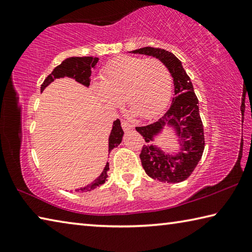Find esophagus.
I'll use <instances>...</instances> for the list:
<instances>
[{"label": "esophagus", "mask_w": 252, "mask_h": 252, "mask_svg": "<svg viewBox=\"0 0 252 252\" xmlns=\"http://www.w3.org/2000/svg\"><path fill=\"white\" fill-rule=\"evenodd\" d=\"M121 126H122V129L125 131H129V130L132 129V127H133L132 123H130L129 121H126V120H121Z\"/></svg>", "instance_id": "34e87169"}]
</instances>
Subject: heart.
I'll return each instance as SVG.
<instances>
[{"instance_id":"b5f03b06","label":"heart","mask_w":252,"mask_h":252,"mask_svg":"<svg viewBox=\"0 0 252 252\" xmlns=\"http://www.w3.org/2000/svg\"><path fill=\"white\" fill-rule=\"evenodd\" d=\"M100 79L93 90L102 103L116 108L125 99L126 108L141 119L162 112L171 96V73L156 58L114 59L102 69Z\"/></svg>"}]
</instances>
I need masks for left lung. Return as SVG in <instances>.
<instances>
[{"instance_id": "left-lung-1", "label": "left lung", "mask_w": 252, "mask_h": 252, "mask_svg": "<svg viewBox=\"0 0 252 252\" xmlns=\"http://www.w3.org/2000/svg\"><path fill=\"white\" fill-rule=\"evenodd\" d=\"M132 52L151 55L163 62L173 78L176 95L163 117L151 125L135 127L147 142L140 153L142 167L148 176L156 180L168 183L181 182L193 172L204 150L203 125L193 85L180 60L169 51L146 46ZM165 124L172 125L181 139L182 149L176 156L165 155L158 148L148 144L153 135L158 133Z\"/></svg>"}]
</instances>
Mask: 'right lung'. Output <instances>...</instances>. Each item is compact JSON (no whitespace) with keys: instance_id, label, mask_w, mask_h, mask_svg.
<instances>
[{"instance_id":"add662e5","label":"right lung","mask_w":252,"mask_h":252,"mask_svg":"<svg viewBox=\"0 0 252 252\" xmlns=\"http://www.w3.org/2000/svg\"><path fill=\"white\" fill-rule=\"evenodd\" d=\"M99 59L97 58H92V57H83V58H69L63 61L61 64L58 65L55 69L52 71V73L48 75V78L44 80V82L41 85V92L44 90V89L48 87V85L53 82L55 79L59 78H72L75 79L81 84L85 85V87H89L91 82V69L96 65ZM123 136V130L121 127V123L119 119L113 122V127L112 131H111L110 138H109V151L112 150L113 148L118 147L119 144L122 141ZM108 170H109V163H106L103 172L101 173V176L95 179L94 181L87 187L82 188V189H79L76 191H81V192H87V191H91L95 189L96 187L103 185L105 182V179L108 178Z\"/></svg>"}]
</instances>
